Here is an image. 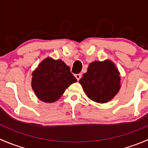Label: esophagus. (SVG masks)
I'll return each instance as SVG.
<instances>
[{
	"label": "esophagus",
	"mask_w": 148,
	"mask_h": 148,
	"mask_svg": "<svg viewBox=\"0 0 148 148\" xmlns=\"http://www.w3.org/2000/svg\"><path fill=\"white\" fill-rule=\"evenodd\" d=\"M75 77H76V78H77V79L79 81V80L80 79H81L82 74H75Z\"/></svg>",
	"instance_id": "1"
}]
</instances>
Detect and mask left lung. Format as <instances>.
<instances>
[{
  "mask_svg": "<svg viewBox=\"0 0 148 148\" xmlns=\"http://www.w3.org/2000/svg\"><path fill=\"white\" fill-rule=\"evenodd\" d=\"M79 83L89 99L96 102H107L120 90V72L110 61H96L89 65Z\"/></svg>",
  "mask_w": 148,
  "mask_h": 148,
  "instance_id": "8db88e82",
  "label": "left lung"
}]
</instances>
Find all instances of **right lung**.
Here are the masks:
<instances>
[{
    "label": "right lung",
    "instance_id": "right-lung-1",
    "mask_svg": "<svg viewBox=\"0 0 148 148\" xmlns=\"http://www.w3.org/2000/svg\"><path fill=\"white\" fill-rule=\"evenodd\" d=\"M32 76L33 89L37 97L45 102L59 99L66 89L77 81L64 62L51 58L42 61Z\"/></svg>",
    "mask_w": 148,
    "mask_h": 148
}]
</instances>
